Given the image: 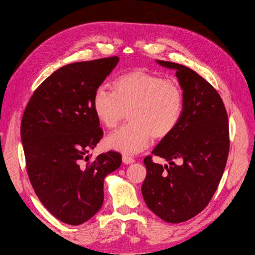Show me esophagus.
<instances>
[{
  "mask_svg": "<svg viewBox=\"0 0 255 255\" xmlns=\"http://www.w3.org/2000/svg\"><path fill=\"white\" fill-rule=\"evenodd\" d=\"M122 160H123V162H124L125 164H130V163H133V162L135 161V159H134L132 156H130V155H126V154H124V155H123Z\"/></svg>",
  "mask_w": 255,
  "mask_h": 255,
  "instance_id": "34e87169",
  "label": "esophagus"
}]
</instances>
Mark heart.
<instances>
[{
	"instance_id": "obj_1",
	"label": "heart",
	"mask_w": 255,
	"mask_h": 255,
	"mask_svg": "<svg viewBox=\"0 0 255 255\" xmlns=\"http://www.w3.org/2000/svg\"><path fill=\"white\" fill-rule=\"evenodd\" d=\"M93 109L107 128H116L128 114L129 123L106 139L108 147L136 153L148 146L151 137H167L180 121L185 107L184 90L176 81L136 69L118 77L114 91L100 85L93 95Z\"/></svg>"
}]
</instances>
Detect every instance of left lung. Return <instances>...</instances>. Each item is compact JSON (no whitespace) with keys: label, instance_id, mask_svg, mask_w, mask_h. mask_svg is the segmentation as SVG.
Here are the masks:
<instances>
[{"label":"left lung","instance_id":"1","mask_svg":"<svg viewBox=\"0 0 255 255\" xmlns=\"http://www.w3.org/2000/svg\"><path fill=\"white\" fill-rule=\"evenodd\" d=\"M157 62L175 69L185 107L176 128L152 151L170 165L153 162L152 155L144 158L142 195L162 220L180 223L201 213L219 186L230 147L228 115L220 95L195 70L171 61Z\"/></svg>","mask_w":255,"mask_h":255}]
</instances>
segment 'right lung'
Segmentation results:
<instances>
[{
	"label": "right lung",
	"instance_id": "right-lung-1",
	"mask_svg": "<svg viewBox=\"0 0 255 255\" xmlns=\"http://www.w3.org/2000/svg\"><path fill=\"white\" fill-rule=\"evenodd\" d=\"M118 61L111 56L60 67L34 91L22 117L30 183L43 206L69 225L83 224L101 209L104 178L122 162L113 150L89 154L104 133L93 95Z\"/></svg>",
	"mask_w": 255,
	"mask_h": 255
}]
</instances>
